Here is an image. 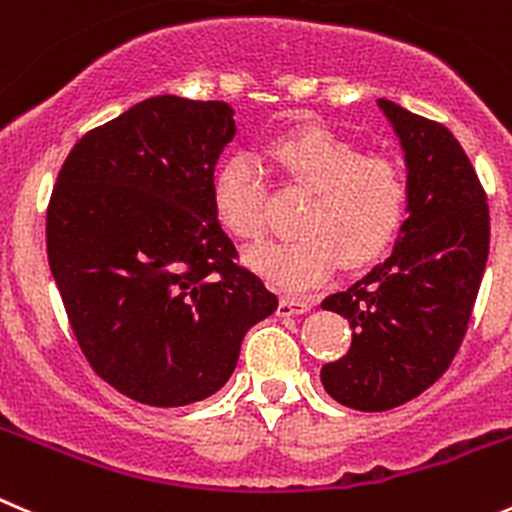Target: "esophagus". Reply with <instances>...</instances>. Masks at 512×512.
Masks as SVG:
<instances>
[{
	"label": "esophagus",
	"instance_id": "1",
	"mask_svg": "<svg viewBox=\"0 0 512 512\" xmlns=\"http://www.w3.org/2000/svg\"><path fill=\"white\" fill-rule=\"evenodd\" d=\"M309 309H311V304L306 299H296V296H281L276 314H279V316H299V314H306Z\"/></svg>",
	"mask_w": 512,
	"mask_h": 512
}]
</instances>
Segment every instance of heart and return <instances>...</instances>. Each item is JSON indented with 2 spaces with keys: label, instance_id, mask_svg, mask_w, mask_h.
Masks as SVG:
<instances>
[{
  "label": "heart",
  "instance_id": "1",
  "mask_svg": "<svg viewBox=\"0 0 512 512\" xmlns=\"http://www.w3.org/2000/svg\"><path fill=\"white\" fill-rule=\"evenodd\" d=\"M271 158L291 186L309 191L301 236L269 243L246 256L253 271L289 291L332 276L339 259L364 269L397 241L410 208V186L397 163L364 158L349 140L324 128H301L271 143ZM218 221L233 238L259 243L269 228L264 175L246 155H233L213 178Z\"/></svg>",
  "mask_w": 512,
  "mask_h": 512
}]
</instances>
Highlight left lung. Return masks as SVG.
I'll return each mask as SVG.
<instances>
[{
  "instance_id": "8db88e82",
  "label": "left lung",
  "mask_w": 512,
  "mask_h": 512,
  "mask_svg": "<svg viewBox=\"0 0 512 512\" xmlns=\"http://www.w3.org/2000/svg\"><path fill=\"white\" fill-rule=\"evenodd\" d=\"M405 150L410 218L392 253L321 309L352 326V347L321 367L339 405L384 412L445 374L467 332L490 248L480 178L445 125L377 100Z\"/></svg>"
}]
</instances>
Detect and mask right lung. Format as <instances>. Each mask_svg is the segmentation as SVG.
Segmentation results:
<instances>
[{
  "label": "right lung",
  "instance_id": "obj_1",
  "mask_svg": "<svg viewBox=\"0 0 512 512\" xmlns=\"http://www.w3.org/2000/svg\"><path fill=\"white\" fill-rule=\"evenodd\" d=\"M226 102L158 95L77 140L47 206V259L90 367L125 397L183 407L228 382L279 299L233 261L213 170Z\"/></svg>",
  "mask_w": 512,
  "mask_h": 512
}]
</instances>
